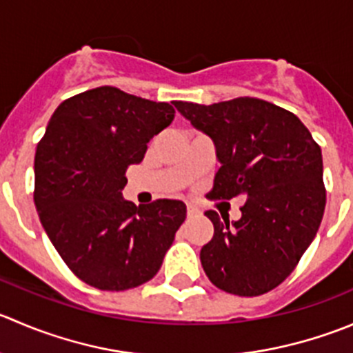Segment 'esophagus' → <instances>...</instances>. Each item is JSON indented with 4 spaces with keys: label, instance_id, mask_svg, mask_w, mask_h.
<instances>
[{
    "label": "esophagus",
    "instance_id": "34e87169",
    "mask_svg": "<svg viewBox=\"0 0 353 353\" xmlns=\"http://www.w3.org/2000/svg\"><path fill=\"white\" fill-rule=\"evenodd\" d=\"M188 219H191V217H196L198 215V208L196 207H193V205H188Z\"/></svg>",
    "mask_w": 353,
    "mask_h": 353
}]
</instances>
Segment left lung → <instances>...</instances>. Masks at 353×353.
Returning a JSON list of instances; mask_svg holds the SVG:
<instances>
[{"instance_id":"obj_1","label":"left lung","mask_w":353,"mask_h":353,"mask_svg":"<svg viewBox=\"0 0 353 353\" xmlns=\"http://www.w3.org/2000/svg\"><path fill=\"white\" fill-rule=\"evenodd\" d=\"M174 107L215 145L221 169L207 198L246 194L239 221L205 212L214 224V238L200 252L205 274L232 295L271 292L292 274L323 221L319 145L295 114L259 98Z\"/></svg>"}]
</instances>
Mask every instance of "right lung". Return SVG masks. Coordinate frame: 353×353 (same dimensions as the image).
<instances>
[{
  "mask_svg": "<svg viewBox=\"0 0 353 353\" xmlns=\"http://www.w3.org/2000/svg\"><path fill=\"white\" fill-rule=\"evenodd\" d=\"M172 105L101 85L58 105L34 159V203L48 238L85 285L124 292L159 272L186 219L181 200L136 207L125 170L174 121Z\"/></svg>",
  "mask_w": 353,
  "mask_h": 353,
  "instance_id": "add662e5",
  "label": "right lung"
}]
</instances>
